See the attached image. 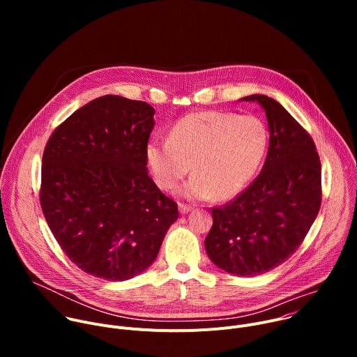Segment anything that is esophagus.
<instances>
[{
  "mask_svg": "<svg viewBox=\"0 0 357 357\" xmlns=\"http://www.w3.org/2000/svg\"><path fill=\"white\" fill-rule=\"evenodd\" d=\"M178 208H179V213H181V215H186L188 212H190V211H192V206L185 205V203H179Z\"/></svg>",
  "mask_w": 357,
  "mask_h": 357,
  "instance_id": "obj_1",
  "label": "esophagus"
}]
</instances>
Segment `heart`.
<instances>
[{
  "label": "heart",
  "instance_id": "obj_1",
  "mask_svg": "<svg viewBox=\"0 0 357 357\" xmlns=\"http://www.w3.org/2000/svg\"><path fill=\"white\" fill-rule=\"evenodd\" d=\"M268 142V128L257 116L199 112L178 120L169 138L151 139L145 158L160 188H175L193 164L196 175L178 193L190 200H227L257 174Z\"/></svg>",
  "mask_w": 357,
  "mask_h": 357
}]
</instances>
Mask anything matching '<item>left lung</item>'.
Masks as SVG:
<instances>
[{
    "label": "left lung",
    "instance_id": "8db88e82",
    "mask_svg": "<svg viewBox=\"0 0 357 357\" xmlns=\"http://www.w3.org/2000/svg\"><path fill=\"white\" fill-rule=\"evenodd\" d=\"M270 130L260 175L223 208L212 209L205 238L212 263L238 277L264 274L287 261L308 234L321 209V161L299 123L274 98L251 94Z\"/></svg>",
    "mask_w": 357,
    "mask_h": 357
}]
</instances>
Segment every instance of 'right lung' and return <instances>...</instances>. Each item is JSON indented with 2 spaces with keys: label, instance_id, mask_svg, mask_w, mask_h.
Returning <instances> with one entry per match:
<instances>
[{
  "label": "right lung",
  "instance_id": "obj_1",
  "mask_svg": "<svg viewBox=\"0 0 357 357\" xmlns=\"http://www.w3.org/2000/svg\"><path fill=\"white\" fill-rule=\"evenodd\" d=\"M154 114L145 101L101 96L66 119L45 146L43 216L66 256L97 278L144 273L178 219L176 203L146 171Z\"/></svg>",
  "mask_w": 357,
  "mask_h": 357
}]
</instances>
